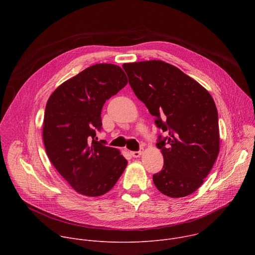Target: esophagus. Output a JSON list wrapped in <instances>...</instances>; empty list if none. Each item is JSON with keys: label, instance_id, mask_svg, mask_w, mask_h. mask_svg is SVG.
Instances as JSON below:
<instances>
[{"label": "esophagus", "instance_id": "34e87169", "mask_svg": "<svg viewBox=\"0 0 255 255\" xmlns=\"http://www.w3.org/2000/svg\"><path fill=\"white\" fill-rule=\"evenodd\" d=\"M142 152H143V148H141L139 151H132V152H131V155H132L133 157H139V156L142 154Z\"/></svg>", "mask_w": 255, "mask_h": 255}]
</instances>
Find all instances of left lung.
Listing matches in <instances>:
<instances>
[{"instance_id":"8db88e82","label":"left lung","mask_w":255,"mask_h":255,"mask_svg":"<svg viewBox=\"0 0 255 255\" xmlns=\"http://www.w3.org/2000/svg\"><path fill=\"white\" fill-rule=\"evenodd\" d=\"M136 95L154 116L162 170L153 174L157 190L170 198L196 192L212 169L220 149L215 102L209 92L177 67L161 60L124 63Z\"/></svg>"}]
</instances>
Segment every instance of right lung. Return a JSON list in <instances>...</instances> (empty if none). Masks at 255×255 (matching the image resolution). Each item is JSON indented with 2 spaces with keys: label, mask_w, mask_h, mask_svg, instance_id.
<instances>
[{
  "label": "right lung",
  "mask_w": 255,
  "mask_h": 255,
  "mask_svg": "<svg viewBox=\"0 0 255 255\" xmlns=\"http://www.w3.org/2000/svg\"><path fill=\"white\" fill-rule=\"evenodd\" d=\"M115 64L92 65L61 84L49 97L43 121L46 153L60 175L79 194L99 197L110 191L127 160L98 141L104 104L127 85Z\"/></svg>",
  "instance_id": "add662e5"
}]
</instances>
